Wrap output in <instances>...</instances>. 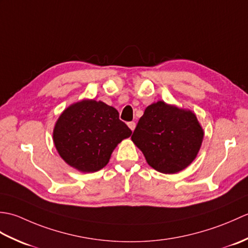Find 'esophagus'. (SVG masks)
Instances as JSON below:
<instances>
[{"label": "esophagus", "mask_w": 248, "mask_h": 248, "mask_svg": "<svg viewBox=\"0 0 248 248\" xmlns=\"http://www.w3.org/2000/svg\"><path fill=\"white\" fill-rule=\"evenodd\" d=\"M128 125H129V128L132 130V131H134V129H135V127H136V124L134 123V121H130V123H128Z\"/></svg>", "instance_id": "esophagus-1"}]
</instances>
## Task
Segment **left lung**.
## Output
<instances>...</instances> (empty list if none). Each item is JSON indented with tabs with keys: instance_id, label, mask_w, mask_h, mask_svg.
<instances>
[{
	"instance_id": "1",
	"label": "left lung",
	"mask_w": 248,
	"mask_h": 248,
	"mask_svg": "<svg viewBox=\"0 0 248 248\" xmlns=\"http://www.w3.org/2000/svg\"><path fill=\"white\" fill-rule=\"evenodd\" d=\"M155 170L175 173L196 157L203 131L191 110L159 101L149 105L131 136Z\"/></svg>"
}]
</instances>
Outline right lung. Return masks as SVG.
Returning a JSON list of instances; mask_svg holds the SVG:
<instances>
[{"label": "right lung", "mask_w": 248, "mask_h": 248, "mask_svg": "<svg viewBox=\"0 0 248 248\" xmlns=\"http://www.w3.org/2000/svg\"><path fill=\"white\" fill-rule=\"evenodd\" d=\"M131 134L117 109L101 101L83 100L60 116L53 140L67 164L93 172L107 165L115 147Z\"/></svg>", "instance_id": "add662e5"}]
</instances>
